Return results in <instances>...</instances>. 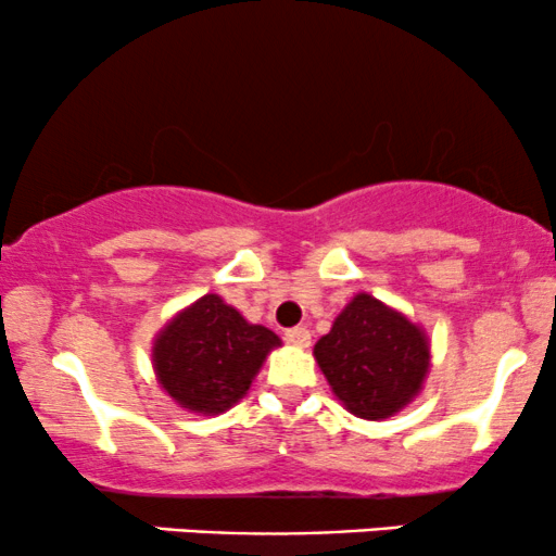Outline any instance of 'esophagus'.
I'll use <instances>...</instances> for the list:
<instances>
[{"label": "esophagus", "instance_id": "obj_1", "mask_svg": "<svg viewBox=\"0 0 556 556\" xmlns=\"http://www.w3.org/2000/svg\"><path fill=\"white\" fill-rule=\"evenodd\" d=\"M285 340L290 344H295V348H308L311 344V331L305 327H292L285 331Z\"/></svg>", "mask_w": 556, "mask_h": 556}]
</instances>
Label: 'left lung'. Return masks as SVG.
<instances>
[{
    "label": "left lung",
    "mask_w": 556,
    "mask_h": 556,
    "mask_svg": "<svg viewBox=\"0 0 556 556\" xmlns=\"http://www.w3.org/2000/svg\"><path fill=\"white\" fill-rule=\"evenodd\" d=\"M314 355L331 392L353 416L368 420L402 410L429 371L424 331L366 292L350 300Z\"/></svg>",
    "instance_id": "1"
}]
</instances>
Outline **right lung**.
I'll use <instances>...</instances> for the list:
<instances>
[{"mask_svg":"<svg viewBox=\"0 0 556 556\" xmlns=\"http://www.w3.org/2000/svg\"><path fill=\"white\" fill-rule=\"evenodd\" d=\"M279 337L248 324L219 295L177 314L154 342V368L169 397L193 413H225L251 387Z\"/></svg>","mask_w":556,"mask_h":556,"instance_id":"right-lung-1","label":"right lung"}]
</instances>
